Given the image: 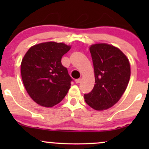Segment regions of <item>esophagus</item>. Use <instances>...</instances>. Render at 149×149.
I'll return each mask as SVG.
<instances>
[{
	"instance_id": "34e87169",
	"label": "esophagus",
	"mask_w": 149,
	"mask_h": 149,
	"mask_svg": "<svg viewBox=\"0 0 149 149\" xmlns=\"http://www.w3.org/2000/svg\"><path fill=\"white\" fill-rule=\"evenodd\" d=\"M75 81H76V83H79L81 81V79H80V78H78V79H76Z\"/></svg>"
}]
</instances>
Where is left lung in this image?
Instances as JSON below:
<instances>
[{
  "mask_svg": "<svg viewBox=\"0 0 149 149\" xmlns=\"http://www.w3.org/2000/svg\"><path fill=\"white\" fill-rule=\"evenodd\" d=\"M95 84L90 93L84 95L85 101L97 111L109 109L118 102L127 88L130 78V65L123 52L106 43L90 47Z\"/></svg>",
  "mask_w": 149,
  "mask_h": 149,
  "instance_id": "obj_1",
  "label": "left lung"
}]
</instances>
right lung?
<instances>
[{"label": "right lung", "mask_w": 149, "mask_h": 149, "mask_svg": "<svg viewBox=\"0 0 149 149\" xmlns=\"http://www.w3.org/2000/svg\"><path fill=\"white\" fill-rule=\"evenodd\" d=\"M71 46L46 42L32 46L21 64L22 81L29 95L38 104L52 107L64 98L73 79L61 64Z\"/></svg>", "instance_id": "add662e5"}]
</instances>
